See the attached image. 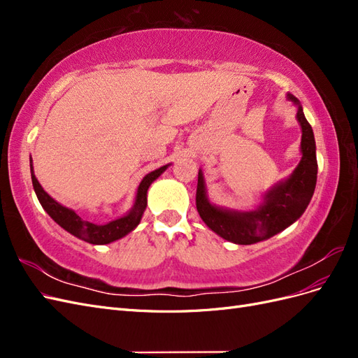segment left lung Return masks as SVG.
<instances>
[{"label": "left lung", "instance_id": "1", "mask_svg": "<svg viewBox=\"0 0 358 358\" xmlns=\"http://www.w3.org/2000/svg\"><path fill=\"white\" fill-rule=\"evenodd\" d=\"M287 99L297 107L296 117L301 128V159L287 179L279 180L263 194V201L255 209L236 210L210 203L203 171L199 170L196 201L200 218L213 233L231 243L252 245L284 231L306 210L315 191L318 173L315 137L300 101L289 92Z\"/></svg>", "mask_w": 358, "mask_h": 358}]
</instances>
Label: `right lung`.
I'll return each mask as SVG.
<instances>
[{"label":"right lung","mask_w":358,"mask_h":358,"mask_svg":"<svg viewBox=\"0 0 358 358\" xmlns=\"http://www.w3.org/2000/svg\"><path fill=\"white\" fill-rule=\"evenodd\" d=\"M170 164L162 166L154 171L148 173V175L140 182V185L136 192V200L133 208L129 209L121 218H116L113 221H109L107 224H94L90 221L82 220L80 216L76 213L73 209L66 208L57 200H53L49 194L41 188L40 182L37 180L34 175V167H32V159H29L31 167V179L32 187L37 194V199L43 209L48 212L50 218L55 221L58 225H61L64 230L69 231L70 234L76 236L78 239H82L92 245H107L112 243L117 239H122L124 236L131 233L136 227L142 221L143 212L148 206V189L155 179H158L162 173L167 170Z\"/></svg>","instance_id":"right-lung-1"}]
</instances>
